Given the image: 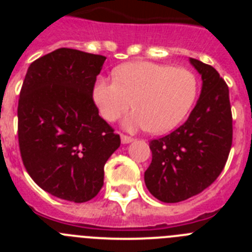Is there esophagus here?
I'll use <instances>...</instances> for the list:
<instances>
[{
	"label": "esophagus",
	"instance_id": "34e87169",
	"mask_svg": "<svg viewBox=\"0 0 252 252\" xmlns=\"http://www.w3.org/2000/svg\"><path fill=\"white\" fill-rule=\"evenodd\" d=\"M133 139L130 136H126V135H121V142L122 144H130V142H132Z\"/></svg>",
	"mask_w": 252,
	"mask_h": 252
}]
</instances>
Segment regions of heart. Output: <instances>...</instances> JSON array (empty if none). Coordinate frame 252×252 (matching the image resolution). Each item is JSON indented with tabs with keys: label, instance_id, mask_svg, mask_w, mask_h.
<instances>
[{
	"label": "heart",
	"instance_id": "1",
	"mask_svg": "<svg viewBox=\"0 0 252 252\" xmlns=\"http://www.w3.org/2000/svg\"><path fill=\"white\" fill-rule=\"evenodd\" d=\"M197 95V81L184 68L151 62H132L115 70V81L99 77L93 86V102L106 121L121 117L128 107L124 127L168 132L187 116Z\"/></svg>",
	"mask_w": 252,
	"mask_h": 252
}]
</instances>
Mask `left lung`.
<instances>
[{"instance_id":"obj_1","label":"left lung","mask_w":252,"mask_h":252,"mask_svg":"<svg viewBox=\"0 0 252 252\" xmlns=\"http://www.w3.org/2000/svg\"><path fill=\"white\" fill-rule=\"evenodd\" d=\"M202 90L188 120L166 136L151 140L153 160L145 171L146 188L164 203L201 193L223 170L232 145L228 87L213 66L193 58Z\"/></svg>"}]
</instances>
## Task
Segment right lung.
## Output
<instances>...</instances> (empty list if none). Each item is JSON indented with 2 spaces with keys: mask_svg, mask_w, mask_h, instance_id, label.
Returning a JSON list of instances; mask_svg holds the SVG:
<instances>
[{
  "mask_svg": "<svg viewBox=\"0 0 252 252\" xmlns=\"http://www.w3.org/2000/svg\"><path fill=\"white\" fill-rule=\"evenodd\" d=\"M104 60L75 49H57L30 64L20 93L24 165L40 188L74 203L98 194L104 164L121 144L92 98Z\"/></svg>",
  "mask_w": 252,
  "mask_h": 252,
  "instance_id": "1",
  "label": "right lung"
}]
</instances>
